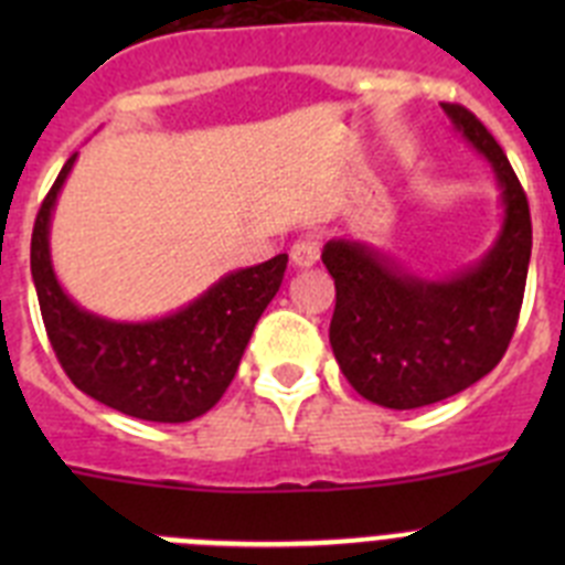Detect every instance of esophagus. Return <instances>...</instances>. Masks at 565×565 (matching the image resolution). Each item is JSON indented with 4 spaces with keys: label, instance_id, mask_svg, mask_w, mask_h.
Wrapping results in <instances>:
<instances>
[{
    "label": "esophagus",
    "instance_id": "1",
    "mask_svg": "<svg viewBox=\"0 0 565 565\" xmlns=\"http://www.w3.org/2000/svg\"><path fill=\"white\" fill-rule=\"evenodd\" d=\"M319 259V239L302 237L291 246V266L294 268H311Z\"/></svg>",
    "mask_w": 565,
    "mask_h": 565
}]
</instances>
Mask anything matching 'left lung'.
I'll return each instance as SVG.
<instances>
[{
  "label": "left lung",
  "instance_id": "left-lung-1",
  "mask_svg": "<svg viewBox=\"0 0 565 565\" xmlns=\"http://www.w3.org/2000/svg\"><path fill=\"white\" fill-rule=\"evenodd\" d=\"M441 107L495 172L503 203L495 246L441 279L404 271L359 239H328L322 248L337 286L333 356L359 396L391 411L436 404L487 376L507 353L526 288L532 221L521 181L476 115L461 104Z\"/></svg>",
  "mask_w": 565,
  "mask_h": 565
}]
</instances>
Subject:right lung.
<instances>
[{
    "mask_svg": "<svg viewBox=\"0 0 565 565\" xmlns=\"http://www.w3.org/2000/svg\"><path fill=\"white\" fill-rule=\"evenodd\" d=\"M76 154L44 198L30 239V274L44 328L78 391L124 416L181 424L221 402L274 294L288 254L226 274L209 291L161 319L115 322L78 308L53 271L50 217Z\"/></svg>",
    "mask_w": 565,
    "mask_h": 565,
    "instance_id": "add662e5",
    "label": "right lung"
}]
</instances>
